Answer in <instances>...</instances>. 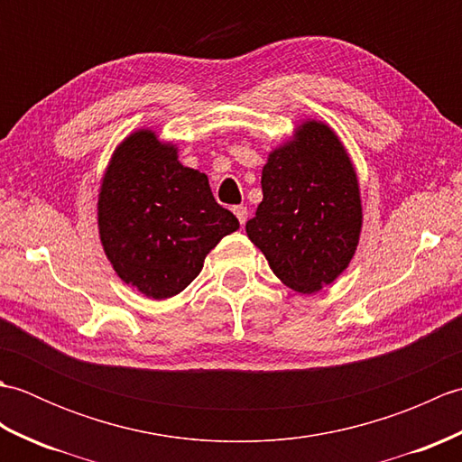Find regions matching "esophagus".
Returning <instances> with one entry per match:
<instances>
[{"label": "esophagus", "mask_w": 462, "mask_h": 462, "mask_svg": "<svg viewBox=\"0 0 462 462\" xmlns=\"http://www.w3.org/2000/svg\"><path fill=\"white\" fill-rule=\"evenodd\" d=\"M232 212L236 214V218H238L240 224H246V220H248V208H246V206H234Z\"/></svg>", "instance_id": "1"}]
</instances>
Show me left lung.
<instances>
[{
	"mask_svg": "<svg viewBox=\"0 0 462 462\" xmlns=\"http://www.w3.org/2000/svg\"><path fill=\"white\" fill-rule=\"evenodd\" d=\"M263 199L246 222L272 272L300 293L336 282L356 256L363 208L356 166L328 123L306 119L268 154Z\"/></svg>",
	"mask_w": 462,
	"mask_h": 462,
	"instance_id": "left-lung-1",
	"label": "left lung"
}]
</instances>
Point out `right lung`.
Listing matches in <instances>:
<instances>
[{"label": "right lung", "mask_w": 462, "mask_h": 462, "mask_svg": "<svg viewBox=\"0 0 462 462\" xmlns=\"http://www.w3.org/2000/svg\"><path fill=\"white\" fill-rule=\"evenodd\" d=\"M97 224L126 286L166 300L199 276L204 258L240 222L214 200L208 176L179 161V146L151 129L131 133L106 164Z\"/></svg>", "instance_id": "obj_1"}]
</instances>
